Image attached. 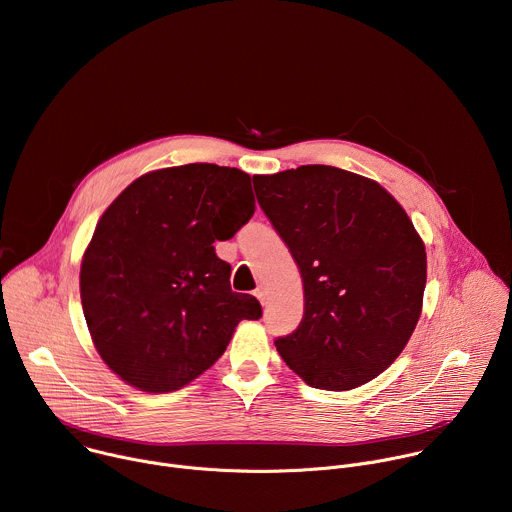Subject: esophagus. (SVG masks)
I'll list each match as a JSON object with an SVG mask.
<instances>
[{
    "mask_svg": "<svg viewBox=\"0 0 512 512\" xmlns=\"http://www.w3.org/2000/svg\"><path fill=\"white\" fill-rule=\"evenodd\" d=\"M255 298H257L261 304H265V289H263V287H257V289H255Z\"/></svg>",
    "mask_w": 512,
    "mask_h": 512,
    "instance_id": "esophagus-1",
    "label": "esophagus"
}]
</instances>
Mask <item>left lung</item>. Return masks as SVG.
Masks as SVG:
<instances>
[{"label": "left lung", "mask_w": 512, "mask_h": 512, "mask_svg": "<svg viewBox=\"0 0 512 512\" xmlns=\"http://www.w3.org/2000/svg\"><path fill=\"white\" fill-rule=\"evenodd\" d=\"M257 202L298 263L304 318L275 340L310 387L373 381L411 338L427 277L425 247L377 182L332 166L255 176Z\"/></svg>", "instance_id": "obj_1"}]
</instances>
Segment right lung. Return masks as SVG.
Instances as JSON below:
<instances>
[{
	"label": "right lung",
	"mask_w": 512,
	"mask_h": 512,
	"mask_svg": "<svg viewBox=\"0 0 512 512\" xmlns=\"http://www.w3.org/2000/svg\"><path fill=\"white\" fill-rule=\"evenodd\" d=\"M253 212L251 176L216 164L145 174L105 210L83 257L81 300L101 358L125 383L176 391L221 358L241 320L261 318L212 247Z\"/></svg>",
	"instance_id": "obj_1"
}]
</instances>
